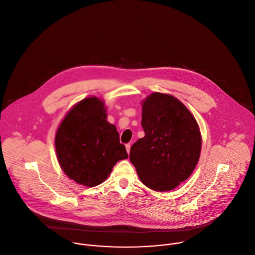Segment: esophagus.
<instances>
[{
	"label": "esophagus",
	"mask_w": 255,
	"mask_h": 255,
	"mask_svg": "<svg viewBox=\"0 0 255 255\" xmlns=\"http://www.w3.org/2000/svg\"><path fill=\"white\" fill-rule=\"evenodd\" d=\"M130 148H131V145L130 144H127L126 145V151H127V153H130Z\"/></svg>",
	"instance_id": "34e87169"
}]
</instances>
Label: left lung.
<instances>
[{
    "mask_svg": "<svg viewBox=\"0 0 255 255\" xmlns=\"http://www.w3.org/2000/svg\"><path fill=\"white\" fill-rule=\"evenodd\" d=\"M145 137L130 150L141 181L155 191H169L186 180L201 153V133L187 107L170 95L153 93L142 103Z\"/></svg>",
    "mask_w": 255,
    "mask_h": 255,
    "instance_id": "1",
    "label": "left lung"
}]
</instances>
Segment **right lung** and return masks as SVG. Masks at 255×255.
Segmentation results:
<instances>
[{
    "instance_id": "1",
    "label": "right lung",
    "mask_w": 255,
    "mask_h": 255,
    "mask_svg": "<svg viewBox=\"0 0 255 255\" xmlns=\"http://www.w3.org/2000/svg\"><path fill=\"white\" fill-rule=\"evenodd\" d=\"M55 149L67 176L88 187L102 183L115 163L128 157L116 127L107 121L104 102L96 97L67 113L56 132Z\"/></svg>"
}]
</instances>
